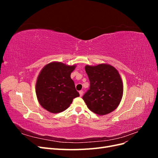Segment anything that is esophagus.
Returning a JSON list of instances; mask_svg holds the SVG:
<instances>
[{"instance_id":"obj_1","label":"esophagus","mask_w":158,"mask_h":158,"mask_svg":"<svg viewBox=\"0 0 158 158\" xmlns=\"http://www.w3.org/2000/svg\"><path fill=\"white\" fill-rule=\"evenodd\" d=\"M79 94H80V96H82V95H83V91H82V90H80V92H79Z\"/></svg>"}]
</instances>
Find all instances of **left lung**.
Instances as JSON below:
<instances>
[{
	"instance_id": "obj_1",
	"label": "left lung",
	"mask_w": 158,
	"mask_h": 158,
	"mask_svg": "<svg viewBox=\"0 0 158 158\" xmlns=\"http://www.w3.org/2000/svg\"><path fill=\"white\" fill-rule=\"evenodd\" d=\"M85 70L89 80V89L82 99L87 107L99 115L112 112L120 103L123 94V82L118 71L106 64L87 65Z\"/></svg>"
}]
</instances>
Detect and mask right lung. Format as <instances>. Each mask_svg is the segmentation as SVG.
<instances>
[{
    "mask_svg": "<svg viewBox=\"0 0 158 158\" xmlns=\"http://www.w3.org/2000/svg\"><path fill=\"white\" fill-rule=\"evenodd\" d=\"M74 69L75 66L54 62L41 70L36 82V95L41 106L48 111H64L80 95L70 78Z\"/></svg>",
    "mask_w": 158,
    "mask_h": 158,
    "instance_id": "1",
    "label": "right lung"
}]
</instances>
